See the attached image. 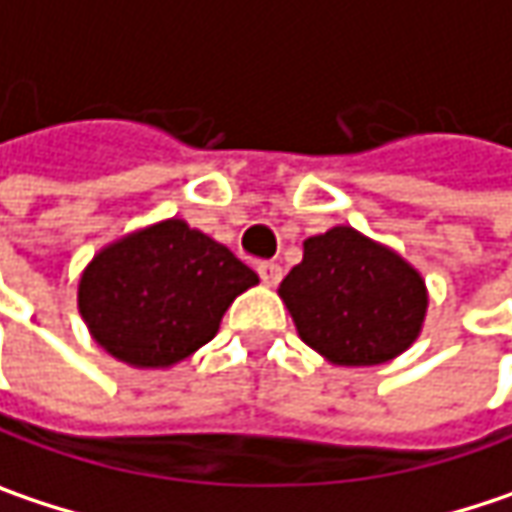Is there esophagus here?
Returning a JSON list of instances; mask_svg holds the SVG:
<instances>
[{"label": "esophagus", "mask_w": 512, "mask_h": 512, "mask_svg": "<svg viewBox=\"0 0 512 512\" xmlns=\"http://www.w3.org/2000/svg\"><path fill=\"white\" fill-rule=\"evenodd\" d=\"M259 276H262V282H265L268 288H274L276 282L282 279V268H279L276 262H265V265H259Z\"/></svg>", "instance_id": "obj_1"}]
</instances>
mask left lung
<instances>
[{
    "label": "left lung",
    "mask_w": 512,
    "mask_h": 512,
    "mask_svg": "<svg viewBox=\"0 0 512 512\" xmlns=\"http://www.w3.org/2000/svg\"><path fill=\"white\" fill-rule=\"evenodd\" d=\"M279 297L297 335L338 367L393 361L420 338L428 311L420 271L355 227L306 238Z\"/></svg>",
    "instance_id": "1"
}]
</instances>
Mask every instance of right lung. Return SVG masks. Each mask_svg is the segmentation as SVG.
Returning a JSON list of instances; mask_svg holds the SVG:
<instances>
[{"label":"right lung","instance_id":"1","mask_svg":"<svg viewBox=\"0 0 512 512\" xmlns=\"http://www.w3.org/2000/svg\"><path fill=\"white\" fill-rule=\"evenodd\" d=\"M256 282L230 247L165 218L92 256L78 279V311L107 355L165 370L209 344L224 311Z\"/></svg>","mask_w":512,"mask_h":512}]
</instances>
